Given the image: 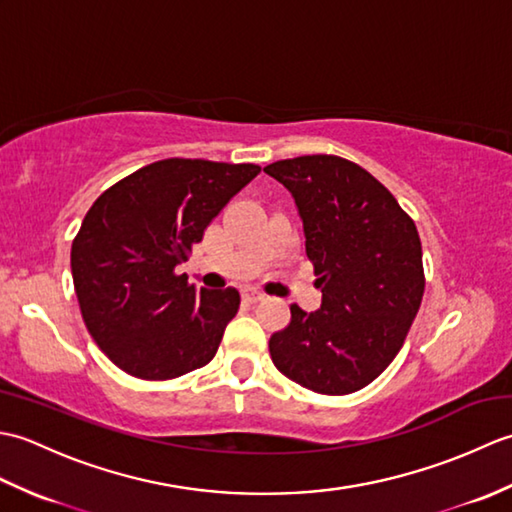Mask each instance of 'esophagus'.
Returning a JSON list of instances; mask_svg holds the SVG:
<instances>
[{
	"instance_id": "34e87169",
	"label": "esophagus",
	"mask_w": 512,
	"mask_h": 512,
	"mask_svg": "<svg viewBox=\"0 0 512 512\" xmlns=\"http://www.w3.org/2000/svg\"><path fill=\"white\" fill-rule=\"evenodd\" d=\"M242 299L248 301V303H259V301H264L266 297L255 288H242Z\"/></svg>"
}]
</instances>
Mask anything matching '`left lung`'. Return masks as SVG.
<instances>
[{
  "instance_id": "8db88e82",
  "label": "left lung",
  "mask_w": 512,
  "mask_h": 512,
  "mask_svg": "<svg viewBox=\"0 0 512 512\" xmlns=\"http://www.w3.org/2000/svg\"><path fill=\"white\" fill-rule=\"evenodd\" d=\"M264 171L295 198L323 295L310 314L290 306V323L268 341L270 358L310 391L352 394L385 372L418 314L416 224L372 173L345 158L299 156Z\"/></svg>"
}]
</instances>
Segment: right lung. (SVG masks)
<instances>
[{"label": "right lung", "instance_id": "add662e5", "mask_svg": "<svg viewBox=\"0 0 512 512\" xmlns=\"http://www.w3.org/2000/svg\"><path fill=\"white\" fill-rule=\"evenodd\" d=\"M259 171L158 160L101 193L85 215L70 255L74 290L92 339L129 376L178 378L215 356L239 292L195 290L178 266Z\"/></svg>", "mask_w": 512, "mask_h": 512}]
</instances>
